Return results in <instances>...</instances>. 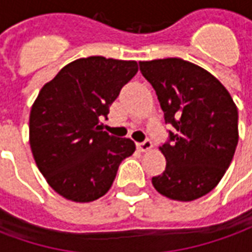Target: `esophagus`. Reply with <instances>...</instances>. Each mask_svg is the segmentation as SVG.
<instances>
[{
  "instance_id": "esophagus-1",
  "label": "esophagus",
  "mask_w": 252,
  "mask_h": 252,
  "mask_svg": "<svg viewBox=\"0 0 252 252\" xmlns=\"http://www.w3.org/2000/svg\"><path fill=\"white\" fill-rule=\"evenodd\" d=\"M151 147H153V143H151V140H150V139H146L144 142L139 143V144H137V148H139L142 153H147V151H150V150H151Z\"/></svg>"
}]
</instances>
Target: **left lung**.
Returning a JSON list of instances; mask_svg holds the SVG:
<instances>
[{
	"label": "left lung",
	"instance_id": "1",
	"mask_svg": "<svg viewBox=\"0 0 252 252\" xmlns=\"http://www.w3.org/2000/svg\"><path fill=\"white\" fill-rule=\"evenodd\" d=\"M164 113L169 140L159 150L166 169L153 177L159 193L193 201L217 186L231 164L239 140L238 109L228 90L211 72L180 59L139 62Z\"/></svg>",
	"mask_w": 252,
	"mask_h": 252
}]
</instances>
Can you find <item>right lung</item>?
Returning <instances> with one entry per match:
<instances>
[{"instance_id":"obj_1","label":"right lung","mask_w":252,"mask_h":252,"mask_svg":"<svg viewBox=\"0 0 252 252\" xmlns=\"http://www.w3.org/2000/svg\"><path fill=\"white\" fill-rule=\"evenodd\" d=\"M137 72L135 61L89 57L68 63L32 105L30 144L58 194L90 202L110 189L120 163L135 151L126 137L110 136L99 120Z\"/></svg>"}]
</instances>
